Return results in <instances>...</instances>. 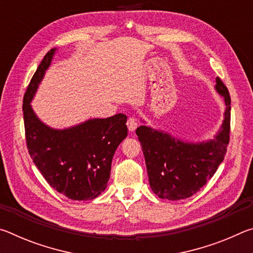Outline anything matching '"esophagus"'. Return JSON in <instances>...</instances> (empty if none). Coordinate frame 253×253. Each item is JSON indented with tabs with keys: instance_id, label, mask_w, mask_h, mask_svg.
<instances>
[{
	"instance_id": "34e87169",
	"label": "esophagus",
	"mask_w": 253,
	"mask_h": 253,
	"mask_svg": "<svg viewBox=\"0 0 253 253\" xmlns=\"http://www.w3.org/2000/svg\"><path fill=\"white\" fill-rule=\"evenodd\" d=\"M127 127H128V130L130 132L134 131L137 127V123H136V119L135 118H128L127 121Z\"/></svg>"
}]
</instances>
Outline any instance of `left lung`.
<instances>
[{
    "label": "left lung",
    "instance_id": "obj_1",
    "mask_svg": "<svg viewBox=\"0 0 253 253\" xmlns=\"http://www.w3.org/2000/svg\"><path fill=\"white\" fill-rule=\"evenodd\" d=\"M215 83V90L224 99L225 111L223 123L213 139L190 143L145 125L136 129L149 185L158 198L170 201L190 198L207 184L224 160L230 140L231 98L219 77Z\"/></svg>",
    "mask_w": 253,
    "mask_h": 253
}]
</instances>
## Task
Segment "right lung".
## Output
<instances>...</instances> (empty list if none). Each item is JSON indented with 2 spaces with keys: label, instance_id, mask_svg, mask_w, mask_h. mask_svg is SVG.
<instances>
[{
  "label": "right lung",
  "instance_id": "obj_1",
  "mask_svg": "<svg viewBox=\"0 0 253 253\" xmlns=\"http://www.w3.org/2000/svg\"><path fill=\"white\" fill-rule=\"evenodd\" d=\"M57 49L44 55L23 98V118L29 154L45 181L68 199L88 201L105 191L111 161L127 137V117L117 114L93 118L65 129L42 123L31 107L38 87Z\"/></svg>",
  "mask_w": 253,
  "mask_h": 253
}]
</instances>
